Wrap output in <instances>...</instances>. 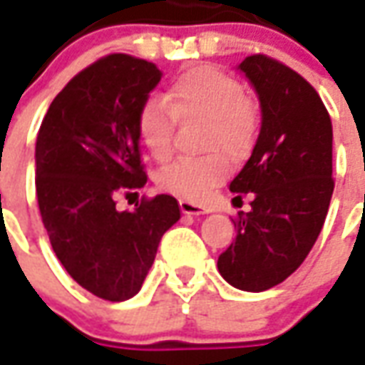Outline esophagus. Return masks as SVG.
I'll use <instances>...</instances> for the list:
<instances>
[{
	"label": "esophagus",
	"mask_w": 365,
	"mask_h": 365,
	"mask_svg": "<svg viewBox=\"0 0 365 365\" xmlns=\"http://www.w3.org/2000/svg\"><path fill=\"white\" fill-rule=\"evenodd\" d=\"M180 209H182L183 215H205L209 213L207 207H203V205H197V203H193V201H180Z\"/></svg>",
	"instance_id": "34e87169"
}]
</instances>
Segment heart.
<instances>
[{
	"label": "heart",
	"instance_id": "heart-1",
	"mask_svg": "<svg viewBox=\"0 0 365 365\" xmlns=\"http://www.w3.org/2000/svg\"><path fill=\"white\" fill-rule=\"evenodd\" d=\"M174 118L205 120V148L231 160L245 158L257 138V112L243 85L211 67H195L175 78L162 101H148L138 114V134L156 160L174 150ZM227 175L225 158H178L158 174V185L185 200L201 201Z\"/></svg>",
	"mask_w": 365,
	"mask_h": 365
}]
</instances>
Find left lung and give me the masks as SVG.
<instances>
[{"label": "left lung", "mask_w": 365, "mask_h": 365, "mask_svg": "<svg viewBox=\"0 0 365 365\" xmlns=\"http://www.w3.org/2000/svg\"><path fill=\"white\" fill-rule=\"evenodd\" d=\"M261 104L251 158L229 190L251 195L239 211L235 241L219 255L221 277L239 290L262 292L297 271L322 231L332 200V122L312 86L262 55L237 65Z\"/></svg>", "instance_id": "left-lung-1"}]
</instances>
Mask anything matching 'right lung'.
Wrapping results in <instances>:
<instances>
[{"mask_svg": "<svg viewBox=\"0 0 365 365\" xmlns=\"http://www.w3.org/2000/svg\"><path fill=\"white\" fill-rule=\"evenodd\" d=\"M160 81L154 63L108 55L55 96L37 134L35 190L51 247L73 280L110 302L138 294L180 219L165 193L116 209L118 193L146 185L138 114Z\"/></svg>", "mask_w": 365, "mask_h": 365, "instance_id": "add662e5", "label": "right lung"}]
</instances>
